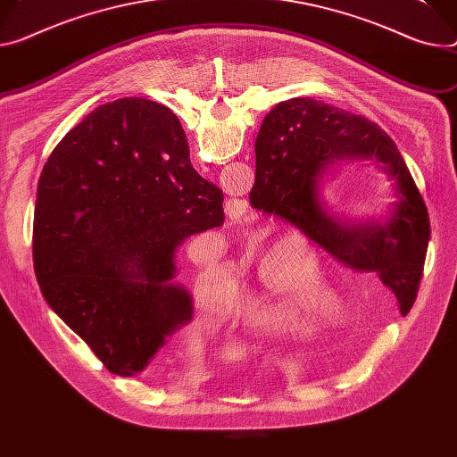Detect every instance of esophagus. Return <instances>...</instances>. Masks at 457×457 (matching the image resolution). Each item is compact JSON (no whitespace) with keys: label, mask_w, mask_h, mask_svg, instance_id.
<instances>
[{"label":"esophagus","mask_w":457,"mask_h":457,"mask_svg":"<svg viewBox=\"0 0 457 457\" xmlns=\"http://www.w3.org/2000/svg\"><path fill=\"white\" fill-rule=\"evenodd\" d=\"M226 215L233 222H242V219L247 215V202L240 198H229L226 202Z\"/></svg>","instance_id":"34e87169"}]
</instances>
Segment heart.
<instances>
[{"instance_id": "1", "label": "heart", "mask_w": 457, "mask_h": 457, "mask_svg": "<svg viewBox=\"0 0 457 457\" xmlns=\"http://www.w3.org/2000/svg\"><path fill=\"white\" fill-rule=\"evenodd\" d=\"M303 250L308 252L310 245L297 235L253 242L250 255L257 264V287L250 289L242 299L238 310L242 320H250L253 328L278 334L292 324H312L324 317L326 297L334 299V289L297 280L287 273L289 259ZM240 294L242 284L229 262L207 264L196 275L198 303L212 319H231Z\"/></svg>"}]
</instances>
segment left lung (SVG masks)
Returning <instances> with one entry per match:
<instances>
[{"label":"left lung","mask_w":457,"mask_h":457,"mask_svg":"<svg viewBox=\"0 0 457 457\" xmlns=\"http://www.w3.org/2000/svg\"><path fill=\"white\" fill-rule=\"evenodd\" d=\"M255 153L252 207L292 222L345 266L378 271L401 308L413 304L430 237L428 212L378 123L312 98H292L264 116ZM355 161H373L393 182L383 216L350 220L327 202L325 184Z\"/></svg>","instance_id":"1"}]
</instances>
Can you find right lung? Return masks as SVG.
<instances>
[{"label": "right lung", "mask_w": 457, "mask_h": 457, "mask_svg": "<svg viewBox=\"0 0 457 457\" xmlns=\"http://www.w3.org/2000/svg\"><path fill=\"white\" fill-rule=\"evenodd\" d=\"M222 202L191 165L179 118L151 100L96 107L51 153L34 271L49 306L111 373L140 376L191 322L177 253L187 237L222 226Z\"/></svg>", "instance_id": "add662e5"}]
</instances>
